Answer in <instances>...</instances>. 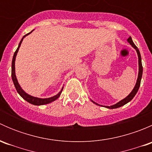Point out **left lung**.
<instances>
[{"mask_svg": "<svg viewBox=\"0 0 152 152\" xmlns=\"http://www.w3.org/2000/svg\"><path fill=\"white\" fill-rule=\"evenodd\" d=\"M127 42H128L129 43L132 45V46L134 48V49H135L136 51H137V56H138V76H137V82H136V84H135V85H134V88H133V90H132L131 93H130L129 94L128 96L125 98V99H122L121 101H120L119 102H118V103L115 104H113L112 106L100 105V104H99L96 103V102H93V100H91V99H90V100H91V102H93V103H94L95 104L102 106V107H106V108H108V109L118 108V107H122V106L125 105L126 104H127L128 102H129L130 101H131L132 99L134 97V96L136 95V93H137V91H138V89H139V87H140V81H141L142 75V62H141V56H140V51H139L138 48H137V46H136V45L134 44V42H133L132 39L131 37H129L127 39Z\"/></svg>", "mask_w": 152, "mask_h": 152, "instance_id": "8db88e82", "label": "left lung"}]
</instances>
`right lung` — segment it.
<instances>
[{"label":"right lung","mask_w":152,"mask_h":152,"mask_svg":"<svg viewBox=\"0 0 152 152\" xmlns=\"http://www.w3.org/2000/svg\"><path fill=\"white\" fill-rule=\"evenodd\" d=\"M33 31H31L30 33L24 35L23 37L21 39L19 45H18V48H17L16 51H15V53H14L13 58H12V81H13L14 85H15V88H16L17 92L19 93L20 96L24 100H26V102H28V103L31 104L39 106V105H44V104H50L51 103V102H54L55 100H56V99L60 96L61 93H62V90H63V87H62V88L61 89L60 91H59L57 94L55 95V96H52V97H50V98H46V99H41V98H37V97H34V96H31V95L28 94V93H26V92L23 90L22 87H20V85H19V83H18V79H17L16 75H15V59H16V56L17 54H18V50H19L20 47V45L21 43H22L24 38H25L27 35H28L29 34L31 33Z\"/></svg>","instance_id":"add662e5"}]
</instances>
